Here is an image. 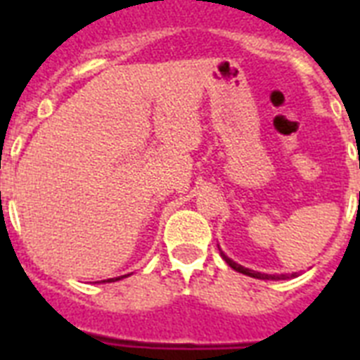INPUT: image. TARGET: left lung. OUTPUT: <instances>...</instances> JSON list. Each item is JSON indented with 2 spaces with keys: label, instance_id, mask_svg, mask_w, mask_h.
I'll use <instances>...</instances> for the list:
<instances>
[{
  "label": "left lung",
  "instance_id": "8db88e82",
  "mask_svg": "<svg viewBox=\"0 0 360 360\" xmlns=\"http://www.w3.org/2000/svg\"><path fill=\"white\" fill-rule=\"evenodd\" d=\"M220 254H222V252H220ZM222 257H224V259H226V263H228V265H230L231 269H236L237 273H243V274H246V276H252V278H262V280H285V278H288V276H285V274H276V276H274V274H263V273H256V271H250V269H245V267H240L239 263L231 262L230 257H228V256H224V254H222ZM293 276H295V274H293Z\"/></svg>",
  "mask_w": 360,
  "mask_h": 360
}]
</instances>
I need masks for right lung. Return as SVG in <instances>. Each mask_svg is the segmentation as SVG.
<instances>
[{
    "label": "right lung",
    "instance_id": "obj_1",
    "mask_svg": "<svg viewBox=\"0 0 360 360\" xmlns=\"http://www.w3.org/2000/svg\"><path fill=\"white\" fill-rule=\"evenodd\" d=\"M124 276H127V274H124ZM121 278H123V276H120V278H110L108 282H112V280H114V282H115V280H121Z\"/></svg>",
    "mask_w": 360,
    "mask_h": 360
}]
</instances>
